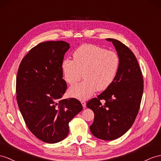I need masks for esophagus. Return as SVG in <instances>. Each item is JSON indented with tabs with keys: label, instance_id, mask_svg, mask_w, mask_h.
Returning a JSON list of instances; mask_svg holds the SVG:
<instances>
[{
	"label": "esophagus",
	"instance_id": "1",
	"mask_svg": "<svg viewBox=\"0 0 161 161\" xmlns=\"http://www.w3.org/2000/svg\"><path fill=\"white\" fill-rule=\"evenodd\" d=\"M81 104H83V107L84 108L86 107V102H85V100H81Z\"/></svg>",
	"mask_w": 161,
	"mask_h": 161
}]
</instances>
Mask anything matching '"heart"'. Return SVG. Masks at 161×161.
<instances>
[{
  "mask_svg": "<svg viewBox=\"0 0 161 161\" xmlns=\"http://www.w3.org/2000/svg\"><path fill=\"white\" fill-rule=\"evenodd\" d=\"M74 60L66 58L61 64L65 81L74 85L82 76L85 80L72 86L69 94L87 99L97 91L107 89L114 81L119 67V58L113 51L93 44H83L74 51Z\"/></svg>",
  "mask_w": 161,
  "mask_h": 161,
  "instance_id": "b5f03b06",
  "label": "heart"
}]
</instances>
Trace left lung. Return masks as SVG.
<instances>
[{
    "mask_svg": "<svg viewBox=\"0 0 161 161\" xmlns=\"http://www.w3.org/2000/svg\"><path fill=\"white\" fill-rule=\"evenodd\" d=\"M113 42L119 58V67L114 81L97 97L89 100L87 107L94 113L90 126L93 136L103 140H114L124 135L138 114L143 92V78L135 55L123 43ZM104 99L103 105L100 101Z\"/></svg>",
    "mask_w": 161,
    "mask_h": 161,
    "instance_id": "8db88e82",
    "label": "left lung"
}]
</instances>
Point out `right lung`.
Masks as SVG:
<instances>
[{"label":"right lung","mask_w":161,"mask_h":161,"mask_svg":"<svg viewBox=\"0 0 161 161\" xmlns=\"http://www.w3.org/2000/svg\"><path fill=\"white\" fill-rule=\"evenodd\" d=\"M69 44L64 41L40 43L30 50L19 65L16 100L29 130L48 143L64 139L69 122L83 110L74 97L61 100L67 90L61 64Z\"/></svg>","instance_id":"right-lung-1"}]
</instances>
